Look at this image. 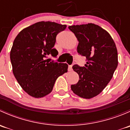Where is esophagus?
<instances>
[{
    "instance_id": "1",
    "label": "esophagus",
    "mask_w": 130,
    "mask_h": 130,
    "mask_svg": "<svg viewBox=\"0 0 130 130\" xmlns=\"http://www.w3.org/2000/svg\"><path fill=\"white\" fill-rule=\"evenodd\" d=\"M72 65H69V71H72Z\"/></svg>"
}]
</instances>
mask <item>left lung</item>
Wrapping results in <instances>:
<instances>
[{
  "label": "left lung",
  "instance_id": "1",
  "mask_svg": "<svg viewBox=\"0 0 130 130\" xmlns=\"http://www.w3.org/2000/svg\"><path fill=\"white\" fill-rule=\"evenodd\" d=\"M69 29L78 41L77 52L86 57L87 61L84 67H72L79 80L72 85L71 89L80 98L90 99L103 91L117 68L116 44L111 35L98 25H73Z\"/></svg>",
  "mask_w": 130,
  "mask_h": 130
}]
</instances>
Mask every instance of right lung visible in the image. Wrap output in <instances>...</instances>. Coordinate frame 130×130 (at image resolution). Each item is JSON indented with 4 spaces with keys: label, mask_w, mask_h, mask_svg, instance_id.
<instances>
[{
    "label": "right lung",
    "mask_w": 130,
    "mask_h": 130,
    "mask_svg": "<svg viewBox=\"0 0 130 130\" xmlns=\"http://www.w3.org/2000/svg\"><path fill=\"white\" fill-rule=\"evenodd\" d=\"M50 21H41L26 27L15 37L10 53L14 77L26 92L35 98L48 95L59 76L67 72V63L48 58L57 57V35L66 28Z\"/></svg>",
    "instance_id": "add662e5"
}]
</instances>
